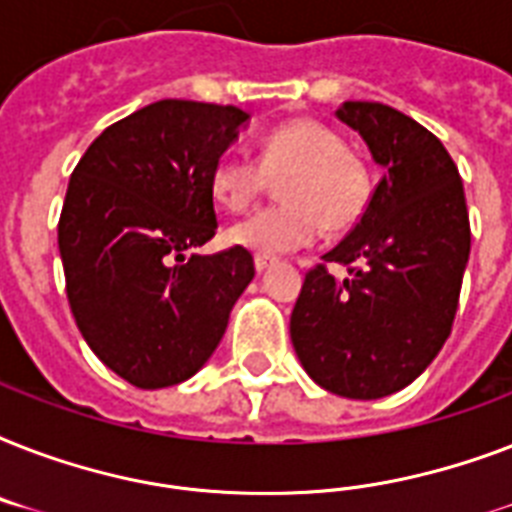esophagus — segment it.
Here are the masks:
<instances>
[{"label":"esophagus","mask_w":512,"mask_h":512,"mask_svg":"<svg viewBox=\"0 0 512 512\" xmlns=\"http://www.w3.org/2000/svg\"><path fill=\"white\" fill-rule=\"evenodd\" d=\"M276 265V257H268V255H255V271L257 273H265L268 268Z\"/></svg>","instance_id":"1"}]
</instances>
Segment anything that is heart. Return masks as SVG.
I'll use <instances>...</instances> for the list:
<instances>
[{
	"instance_id": "b5f03b06",
	"label": "heart",
	"mask_w": 512,
	"mask_h": 512,
	"mask_svg": "<svg viewBox=\"0 0 512 512\" xmlns=\"http://www.w3.org/2000/svg\"><path fill=\"white\" fill-rule=\"evenodd\" d=\"M279 180L284 201L257 209L228 228V241L257 255H284L329 231H348L364 217L372 199L366 164L345 148V140L313 119H295L268 132L260 164L241 154H223L212 167V196L225 209L241 212Z\"/></svg>"
}]
</instances>
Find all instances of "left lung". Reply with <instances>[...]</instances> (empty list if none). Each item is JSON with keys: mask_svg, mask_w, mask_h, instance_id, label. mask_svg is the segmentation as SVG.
<instances>
[{"mask_svg": "<svg viewBox=\"0 0 512 512\" xmlns=\"http://www.w3.org/2000/svg\"><path fill=\"white\" fill-rule=\"evenodd\" d=\"M337 119L382 170L356 228L305 273L289 319L300 364L329 393L372 401L420 377L452 332L470 220L444 143L396 108L348 100Z\"/></svg>", "mask_w": 512, "mask_h": 512, "instance_id": "1", "label": "left lung"}]
</instances>
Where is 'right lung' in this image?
Returning a JSON list of instances; mask_svg holds the SVG:
<instances>
[{
    "label": "right lung",
    "instance_id": "obj_1",
    "mask_svg": "<svg viewBox=\"0 0 512 512\" xmlns=\"http://www.w3.org/2000/svg\"><path fill=\"white\" fill-rule=\"evenodd\" d=\"M247 122L236 106L159 100L100 132L68 180V305L92 353L135 388L199 372L255 276L244 247L193 252L217 231L212 167Z\"/></svg>",
    "mask_w": 512,
    "mask_h": 512
}]
</instances>
